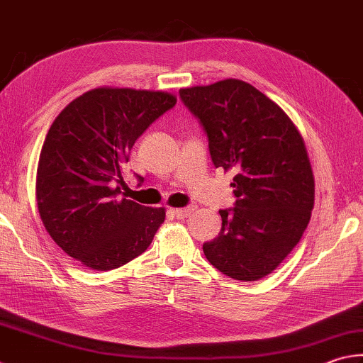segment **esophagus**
I'll return each instance as SVG.
<instances>
[{
	"label": "esophagus",
	"instance_id": "34e87169",
	"mask_svg": "<svg viewBox=\"0 0 363 363\" xmlns=\"http://www.w3.org/2000/svg\"><path fill=\"white\" fill-rule=\"evenodd\" d=\"M193 207H184V208H174L172 213L177 218V220H183V218H188L191 215V211H193Z\"/></svg>",
	"mask_w": 363,
	"mask_h": 363
}]
</instances>
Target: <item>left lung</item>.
Here are the masks:
<instances>
[{"instance_id":"8db88e82","label":"left lung","mask_w":363,"mask_h":363,"mask_svg":"<svg viewBox=\"0 0 363 363\" xmlns=\"http://www.w3.org/2000/svg\"><path fill=\"white\" fill-rule=\"evenodd\" d=\"M184 107L208 140L215 167L234 170V207L203 243L208 262L238 281H256L302 238L314 205V179L302 135L281 107L243 80L182 88Z\"/></svg>"}]
</instances>
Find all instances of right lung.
Wrapping results in <instances>:
<instances>
[{
  "mask_svg": "<svg viewBox=\"0 0 363 363\" xmlns=\"http://www.w3.org/2000/svg\"><path fill=\"white\" fill-rule=\"evenodd\" d=\"M175 104L164 91L94 88L66 106L47 133L36 180L40 220L53 242L88 269L133 261L164 223V208L118 196L135 140Z\"/></svg>",
  "mask_w": 363,
  "mask_h": 363,
  "instance_id": "1",
  "label": "right lung"
}]
</instances>
